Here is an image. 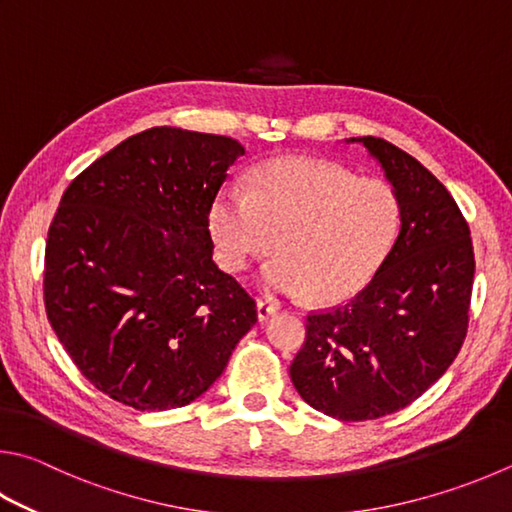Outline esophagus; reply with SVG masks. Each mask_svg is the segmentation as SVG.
Returning <instances> with one entry per match:
<instances>
[{
  "instance_id": "esophagus-1",
  "label": "esophagus",
  "mask_w": 512,
  "mask_h": 512,
  "mask_svg": "<svg viewBox=\"0 0 512 512\" xmlns=\"http://www.w3.org/2000/svg\"><path fill=\"white\" fill-rule=\"evenodd\" d=\"M275 311H277V304L275 302L266 300V297H257V315H259V320L271 318Z\"/></svg>"
}]
</instances>
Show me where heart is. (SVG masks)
I'll use <instances>...</instances> for the list:
<instances>
[{
    "label": "heart",
    "mask_w": 512,
    "mask_h": 512,
    "mask_svg": "<svg viewBox=\"0 0 512 512\" xmlns=\"http://www.w3.org/2000/svg\"><path fill=\"white\" fill-rule=\"evenodd\" d=\"M401 226L392 185L353 176L336 163L273 159L248 176V194L221 188L208 228L221 266L241 273L277 248L266 286L333 304L365 286L385 262Z\"/></svg>",
    "instance_id": "obj_1"
}]
</instances>
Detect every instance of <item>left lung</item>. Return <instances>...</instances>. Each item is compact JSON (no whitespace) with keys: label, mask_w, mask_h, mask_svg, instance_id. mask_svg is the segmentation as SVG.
Here are the masks:
<instances>
[{"label":"left lung","mask_w":512,"mask_h":512,"mask_svg":"<svg viewBox=\"0 0 512 512\" xmlns=\"http://www.w3.org/2000/svg\"><path fill=\"white\" fill-rule=\"evenodd\" d=\"M383 165L401 232L371 282L345 306L306 315L291 362L313 410L374 421L414 403L452 365L468 333L475 253L452 194L414 156L383 138H351Z\"/></svg>","instance_id":"left-lung-1"}]
</instances>
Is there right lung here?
Returning a JSON list of instances; mask_svg holds the SVG:
<instances>
[{"instance_id": "obj_1", "label": "right lung", "mask_w": 512, "mask_h": 512, "mask_svg": "<svg viewBox=\"0 0 512 512\" xmlns=\"http://www.w3.org/2000/svg\"><path fill=\"white\" fill-rule=\"evenodd\" d=\"M235 138L152 127L64 190L44 253L55 336L98 392L141 412L199 398L257 322L255 300L212 262L208 208Z\"/></svg>"}]
</instances>
